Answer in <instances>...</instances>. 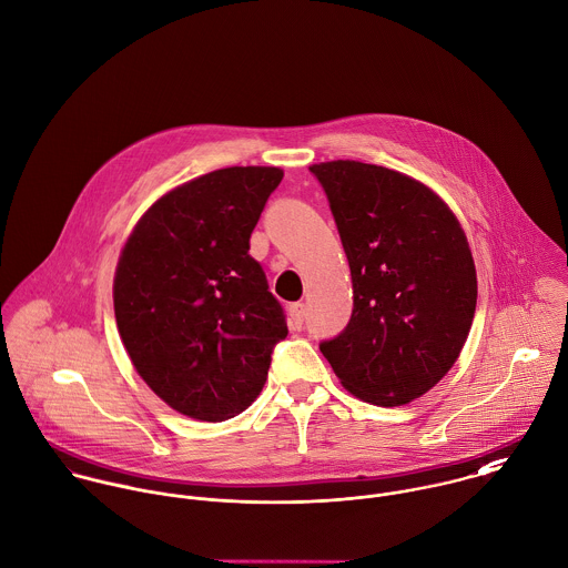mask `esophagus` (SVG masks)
<instances>
[{"label":"esophagus","mask_w":568,"mask_h":568,"mask_svg":"<svg viewBox=\"0 0 568 568\" xmlns=\"http://www.w3.org/2000/svg\"><path fill=\"white\" fill-rule=\"evenodd\" d=\"M287 312H290L292 329H303V325H305V305L303 303H292L287 307Z\"/></svg>","instance_id":"esophagus-1"}]
</instances>
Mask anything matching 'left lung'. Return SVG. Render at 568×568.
Wrapping results in <instances>:
<instances>
[{
	"label": "left lung",
	"instance_id": "left-lung-1",
	"mask_svg": "<svg viewBox=\"0 0 568 568\" xmlns=\"http://www.w3.org/2000/svg\"><path fill=\"white\" fill-rule=\"evenodd\" d=\"M348 258L353 312L321 342L342 386L402 406L453 368L476 310V270L448 204L422 182L355 160L310 166Z\"/></svg>",
	"mask_w": 568,
	"mask_h": 568
}]
</instances>
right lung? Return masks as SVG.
Here are the masks:
<instances>
[{
  "label": "right lung",
  "instance_id": "1",
  "mask_svg": "<svg viewBox=\"0 0 568 568\" xmlns=\"http://www.w3.org/2000/svg\"><path fill=\"white\" fill-rule=\"evenodd\" d=\"M283 180L230 166L160 197L126 239L115 325L149 388L178 413L224 422L261 393L285 312L250 256V234Z\"/></svg>",
  "mask_w": 568,
  "mask_h": 568
}]
</instances>
